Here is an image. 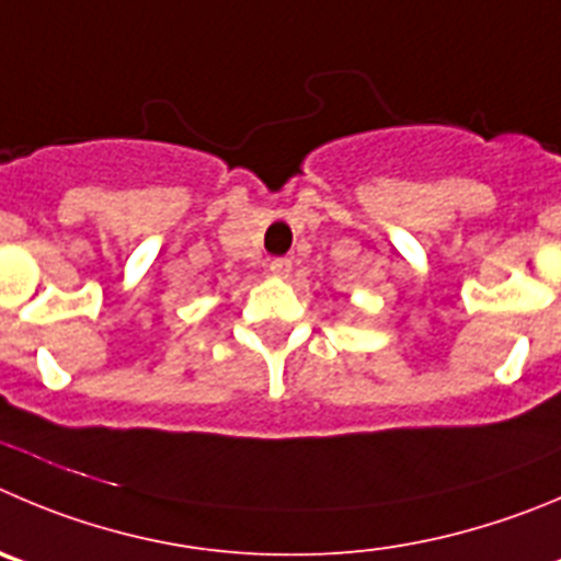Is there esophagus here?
I'll use <instances>...</instances> for the list:
<instances>
[{"instance_id":"esophagus-1","label":"esophagus","mask_w":561,"mask_h":561,"mask_svg":"<svg viewBox=\"0 0 561 561\" xmlns=\"http://www.w3.org/2000/svg\"><path fill=\"white\" fill-rule=\"evenodd\" d=\"M268 271L274 276H279V279H287L293 271V260L290 256H274V260L268 263Z\"/></svg>"}]
</instances>
